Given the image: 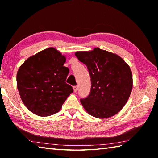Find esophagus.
Wrapping results in <instances>:
<instances>
[{"label":"esophagus","instance_id":"34e87169","mask_svg":"<svg viewBox=\"0 0 158 158\" xmlns=\"http://www.w3.org/2000/svg\"><path fill=\"white\" fill-rule=\"evenodd\" d=\"M73 89H74V92H77V90H78V87H77V86H74Z\"/></svg>","mask_w":158,"mask_h":158}]
</instances>
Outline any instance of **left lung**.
Masks as SVG:
<instances>
[{
  "label": "left lung",
  "mask_w": 158,
  "mask_h": 158,
  "mask_svg": "<svg viewBox=\"0 0 158 158\" xmlns=\"http://www.w3.org/2000/svg\"><path fill=\"white\" fill-rule=\"evenodd\" d=\"M75 56L88 67L91 90L81 99L83 108L96 118H108L120 111L132 89V74L128 64L118 55L96 48L77 52Z\"/></svg>",
  "instance_id": "1"
}]
</instances>
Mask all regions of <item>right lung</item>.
Segmentation results:
<instances>
[{
  "label": "right lung",
  "mask_w": 158,
  "mask_h": 158,
  "mask_svg": "<svg viewBox=\"0 0 158 158\" xmlns=\"http://www.w3.org/2000/svg\"><path fill=\"white\" fill-rule=\"evenodd\" d=\"M66 57L49 48L31 56L17 73V87L23 103L36 115L57 113L73 93L66 79L69 69L64 66Z\"/></svg>",
  "instance_id": "right-lung-1"
}]
</instances>
